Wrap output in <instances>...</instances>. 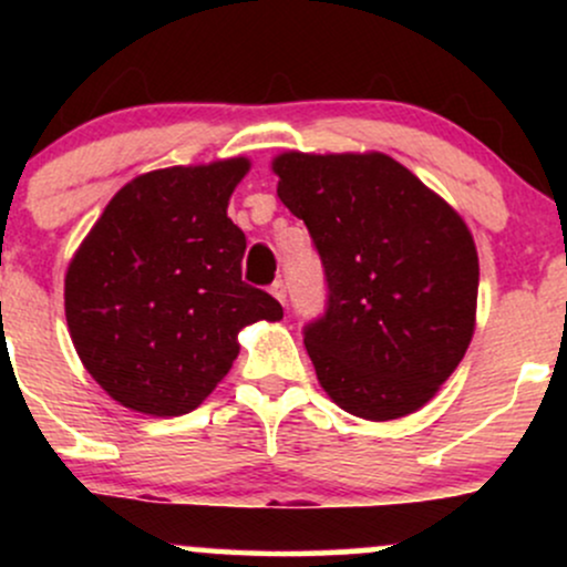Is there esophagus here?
Here are the masks:
<instances>
[{
	"label": "esophagus",
	"mask_w": 567,
	"mask_h": 567,
	"mask_svg": "<svg viewBox=\"0 0 567 567\" xmlns=\"http://www.w3.org/2000/svg\"><path fill=\"white\" fill-rule=\"evenodd\" d=\"M269 292H271V296L277 298L279 303H285V301H288V285H285V279H275V282H271Z\"/></svg>",
	"instance_id": "1"
}]
</instances>
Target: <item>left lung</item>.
Listing matches in <instances>:
<instances>
[{
	"instance_id": "1",
	"label": "left lung",
	"mask_w": 567,
	"mask_h": 567,
	"mask_svg": "<svg viewBox=\"0 0 567 567\" xmlns=\"http://www.w3.org/2000/svg\"><path fill=\"white\" fill-rule=\"evenodd\" d=\"M275 173L324 269V311L303 324L322 389L370 421L426 405L474 333L480 264L466 224L386 154L290 152Z\"/></svg>"
}]
</instances>
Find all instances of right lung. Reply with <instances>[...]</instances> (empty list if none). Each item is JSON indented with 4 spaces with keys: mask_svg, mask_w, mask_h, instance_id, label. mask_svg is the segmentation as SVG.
I'll return each mask as SVG.
<instances>
[{
    "mask_svg": "<svg viewBox=\"0 0 567 567\" xmlns=\"http://www.w3.org/2000/svg\"><path fill=\"white\" fill-rule=\"evenodd\" d=\"M247 159L167 167L109 202L66 275V322L93 379L125 408L184 415L237 360V333L282 306L243 282L226 216Z\"/></svg>",
    "mask_w": 567,
    "mask_h": 567,
    "instance_id": "1",
    "label": "right lung"
}]
</instances>
